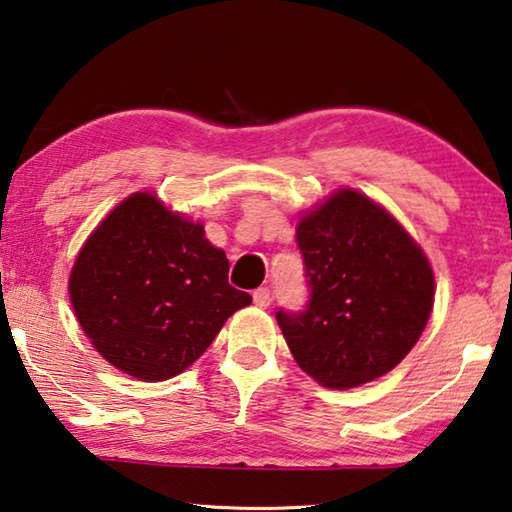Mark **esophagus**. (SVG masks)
<instances>
[{
    "label": "esophagus",
    "mask_w": 512,
    "mask_h": 512,
    "mask_svg": "<svg viewBox=\"0 0 512 512\" xmlns=\"http://www.w3.org/2000/svg\"><path fill=\"white\" fill-rule=\"evenodd\" d=\"M253 300H255V304L257 306H262V309H266L268 304H271V291H268V288H257V291L253 293Z\"/></svg>",
    "instance_id": "esophagus-1"
}]
</instances>
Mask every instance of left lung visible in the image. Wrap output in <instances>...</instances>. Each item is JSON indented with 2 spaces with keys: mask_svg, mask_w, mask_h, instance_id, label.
<instances>
[{
  "mask_svg": "<svg viewBox=\"0 0 512 512\" xmlns=\"http://www.w3.org/2000/svg\"><path fill=\"white\" fill-rule=\"evenodd\" d=\"M295 235L309 304L275 313L295 362L331 389L385 376L432 313L434 275L421 246L383 206L349 188L306 212Z\"/></svg>",
  "mask_w": 512,
  "mask_h": 512,
  "instance_id": "left-lung-1",
  "label": "left lung"
}]
</instances>
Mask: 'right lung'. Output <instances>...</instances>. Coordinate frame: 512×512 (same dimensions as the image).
I'll use <instances>...</instances> for the list:
<instances>
[{"label": "right lung", "mask_w": 512, "mask_h": 512, "mask_svg": "<svg viewBox=\"0 0 512 512\" xmlns=\"http://www.w3.org/2000/svg\"><path fill=\"white\" fill-rule=\"evenodd\" d=\"M228 268L201 224L136 192L80 248L69 297L102 358L159 383L188 369L230 315L253 302L228 284Z\"/></svg>", "instance_id": "right-lung-1"}]
</instances>
